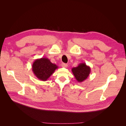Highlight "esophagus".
Returning <instances> with one entry per match:
<instances>
[{"mask_svg": "<svg viewBox=\"0 0 126 126\" xmlns=\"http://www.w3.org/2000/svg\"><path fill=\"white\" fill-rule=\"evenodd\" d=\"M62 66L63 67H64V68H67L68 67V64L67 63H62Z\"/></svg>", "mask_w": 126, "mask_h": 126, "instance_id": "obj_1", "label": "esophagus"}]
</instances>
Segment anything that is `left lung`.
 Masks as SVG:
<instances>
[{
  "mask_svg": "<svg viewBox=\"0 0 126 126\" xmlns=\"http://www.w3.org/2000/svg\"><path fill=\"white\" fill-rule=\"evenodd\" d=\"M71 70L77 81L78 82H81L88 77L91 69L86 63H79L77 67L72 68Z\"/></svg>",
  "mask_w": 126,
  "mask_h": 126,
  "instance_id": "left-lung-1",
  "label": "left lung"
}]
</instances>
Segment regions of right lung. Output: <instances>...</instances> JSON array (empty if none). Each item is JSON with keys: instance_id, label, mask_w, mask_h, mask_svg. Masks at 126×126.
Masks as SVG:
<instances>
[{"instance_id": "add662e5", "label": "right lung", "mask_w": 126, "mask_h": 126, "mask_svg": "<svg viewBox=\"0 0 126 126\" xmlns=\"http://www.w3.org/2000/svg\"><path fill=\"white\" fill-rule=\"evenodd\" d=\"M56 64L51 63L47 58L36 59L33 63L32 70L36 77L41 81H47L58 68Z\"/></svg>"}]
</instances>
